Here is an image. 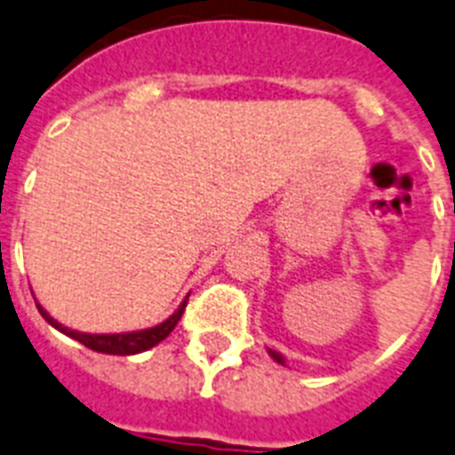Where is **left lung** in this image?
Wrapping results in <instances>:
<instances>
[{
    "mask_svg": "<svg viewBox=\"0 0 455 455\" xmlns=\"http://www.w3.org/2000/svg\"><path fill=\"white\" fill-rule=\"evenodd\" d=\"M271 355H273V360L280 362V364H283V355H278V353H275V350H271Z\"/></svg>",
    "mask_w": 455,
    "mask_h": 455,
    "instance_id": "1",
    "label": "left lung"
}]
</instances>
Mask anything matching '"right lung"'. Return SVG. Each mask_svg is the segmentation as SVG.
<instances>
[{
	"mask_svg": "<svg viewBox=\"0 0 455 455\" xmlns=\"http://www.w3.org/2000/svg\"><path fill=\"white\" fill-rule=\"evenodd\" d=\"M187 299H184V304L177 308L175 315H170L165 323L156 324V327H151V330L128 331V334H81V331L68 330V327H62L60 323H55L53 317L48 315L39 304H36V308H39V313L44 315V320L53 324L55 330H60L62 334L72 336V339H76V341L84 343L86 348L95 350V353H107V355H135V353L154 348L156 343L164 341L165 336L175 330V324L180 323V317H182L184 308H187Z\"/></svg>",
	"mask_w": 455,
	"mask_h": 455,
	"instance_id": "obj_1",
	"label": "right lung"
}]
</instances>
